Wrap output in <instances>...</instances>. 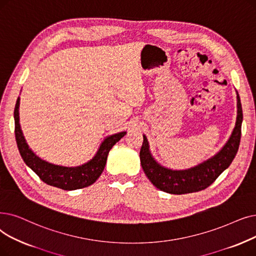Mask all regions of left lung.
<instances>
[{"mask_svg": "<svg viewBox=\"0 0 256 256\" xmlns=\"http://www.w3.org/2000/svg\"><path fill=\"white\" fill-rule=\"evenodd\" d=\"M236 92L238 115L234 128L225 146L214 156L187 170H172L161 165L156 160L150 150V143L143 135L140 150V162L144 174L158 190L172 194H184L203 190L212 184L216 178L229 168L234 159L240 141L242 110L240 99Z\"/></svg>", "mask_w": 256, "mask_h": 256, "instance_id": "8db88e82", "label": "left lung"}]
</instances>
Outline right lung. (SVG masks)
<instances>
[{
    "label": "right lung",
    "mask_w": 256,
    "mask_h": 256,
    "mask_svg": "<svg viewBox=\"0 0 256 256\" xmlns=\"http://www.w3.org/2000/svg\"><path fill=\"white\" fill-rule=\"evenodd\" d=\"M20 97L16 99L14 108V132L18 148L28 168L34 172L42 181L48 185L62 188L64 190H75L92 185L104 170L108 154L115 144L124 137L126 132H120L104 138L94 157L80 166H62L40 159L34 154L22 132L20 124Z\"/></svg>",
    "instance_id": "right-lung-1"
}]
</instances>
